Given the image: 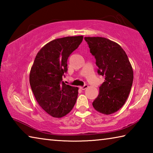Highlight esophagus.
<instances>
[{
  "label": "esophagus",
  "instance_id": "34e87169",
  "mask_svg": "<svg viewBox=\"0 0 153 153\" xmlns=\"http://www.w3.org/2000/svg\"><path fill=\"white\" fill-rule=\"evenodd\" d=\"M88 87V86L87 84H85L83 86H80L79 88H80V89H82V90H85V89H86Z\"/></svg>",
  "mask_w": 153,
  "mask_h": 153
}]
</instances>
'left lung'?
I'll list each match as a JSON object with an SVG mask.
<instances>
[{
	"label": "left lung",
	"instance_id": "1",
	"mask_svg": "<svg viewBox=\"0 0 153 153\" xmlns=\"http://www.w3.org/2000/svg\"><path fill=\"white\" fill-rule=\"evenodd\" d=\"M90 53L94 56L98 74L105 80L92 105L98 112L110 115L125 104L132 86L133 69L126 52L105 38L85 37Z\"/></svg>",
	"mask_w": 153,
	"mask_h": 153
}]
</instances>
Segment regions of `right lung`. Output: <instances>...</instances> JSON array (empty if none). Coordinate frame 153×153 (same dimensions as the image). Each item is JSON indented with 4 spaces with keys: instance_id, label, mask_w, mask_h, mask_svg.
Here are the masks:
<instances>
[{
    "instance_id": "obj_1",
    "label": "right lung",
    "mask_w": 153,
    "mask_h": 153,
    "mask_svg": "<svg viewBox=\"0 0 153 153\" xmlns=\"http://www.w3.org/2000/svg\"><path fill=\"white\" fill-rule=\"evenodd\" d=\"M83 36H68L51 41L36 56L30 74V84L39 105L54 117L69 113L76 102L78 88L65 84L67 59L77 48Z\"/></svg>"
}]
</instances>
